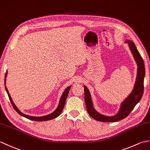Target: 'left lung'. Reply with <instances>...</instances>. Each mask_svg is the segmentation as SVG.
Listing matches in <instances>:
<instances>
[{
	"mask_svg": "<svg viewBox=\"0 0 150 150\" xmlns=\"http://www.w3.org/2000/svg\"><path fill=\"white\" fill-rule=\"evenodd\" d=\"M124 42L128 44L129 50L137 65V73L134 87L131 93L120 104L118 112L113 116H107L101 114L95 109L90 90L84 85V100L88 112L93 119L100 122H114L126 118L133 110L139 102L141 100L144 92V79L145 77V67L143 59L138 52L134 42L130 40H126Z\"/></svg>",
	"mask_w": 150,
	"mask_h": 150,
	"instance_id": "1",
	"label": "left lung"
}]
</instances>
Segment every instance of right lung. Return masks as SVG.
I'll return each mask as SVG.
<instances>
[{"label":"right lung","mask_w":150,"mask_h":150,"mask_svg":"<svg viewBox=\"0 0 150 150\" xmlns=\"http://www.w3.org/2000/svg\"><path fill=\"white\" fill-rule=\"evenodd\" d=\"M7 74H8V71H6V75H5V79H4L5 89H6V92H7V93L8 95V97H9V100H10L11 103V104L13 105V108H14V109L16 111H17V112L19 115H20L24 117L25 118H26V119H28L31 120H35V121H46V120H52V119H55V118H56V117H57L60 115V114L61 113L62 111L64 109V107L66 98H67V97H68V93H69V90H70V89H71V85H70L69 86L67 87L65 89V90L64 91L62 95V96H61V97H60V99L59 100L58 106H57V109L55 111H54L53 112H52V113H50V114L47 115H44V116H42V117L30 116V115H28L24 114L23 113H22L21 111L18 109L17 107L15 106V104H14L12 98H11V97L10 96V95H9V91L8 90V89H7V88H6V77H7Z\"/></svg>","instance_id":"right-lung-1"}]
</instances>
